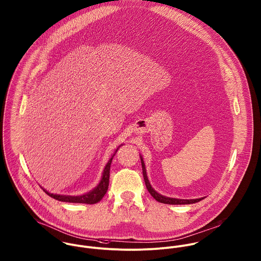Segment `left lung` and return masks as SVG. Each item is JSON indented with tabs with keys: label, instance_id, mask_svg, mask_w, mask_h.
Returning a JSON list of instances; mask_svg holds the SVG:
<instances>
[{
	"label": "left lung",
	"instance_id": "obj_1",
	"mask_svg": "<svg viewBox=\"0 0 261 261\" xmlns=\"http://www.w3.org/2000/svg\"><path fill=\"white\" fill-rule=\"evenodd\" d=\"M141 164H142V172H143V177H144V181L146 185V188L148 190V192L150 193V195L156 200L157 202L162 203V204H168V205H188V204H194V203H198L200 201H202L204 198L202 199H194V200H180V199H172V198H167L164 196L159 195L156 193L152 187L149 184V180L147 178V174H146V169H145V165H144V161L143 158L141 157Z\"/></svg>",
	"mask_w": 261,
	"mask_h": 261
}]
</instances>
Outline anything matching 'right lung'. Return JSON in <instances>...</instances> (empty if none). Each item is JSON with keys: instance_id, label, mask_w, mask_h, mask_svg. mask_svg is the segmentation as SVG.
I'll use <instances>...</instances> for the list:
<instances>
[{"instance_id": "1", "label": "right lung", "mask_w": 261, "mask_h": 261, "mask_svg": "<svg viewBox=\"0 0 261 261\" xmlns=\"http://www.w3.org/2000/svg\"><path fill=\"white\" fill-rule=\"evenodd\" d=\"M118 150V148H117ZM116 150V152H117ZM115 152V154H116ZM115 154L111 157V159L108 161L106 167H105L104 172H103V176L102 179L100 181V184L98 185V187H96L92 192H89L88 194L82 195V196H63V195H54L48 193L46 190H44L43 188H41L49 197H51L53 199L60 201V202H66V203H82V204H96L98 202H100L107 191H108V187H109V177H110V167H111V163H112V159L115 156Z\"/></svg>"}]
</instances>
